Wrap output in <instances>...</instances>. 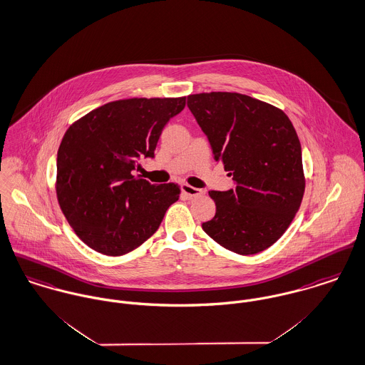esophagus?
Wrapping results in <instances>:
<instances>
[{
    "instance_id": "obj_1",
    "label": "esophagus",
    "mask_w": 365,
    "mask_h": 365,
    "mask_svg": "<svg viewBox=\"0 0 365 365\" xmlns=\"http://www.w3.org/2000/svg\"><path fill=\"white\" fill-rule=\"evenodd\" d=\"M181 190H182V192H184L187 197H190V198L200 197V195L203 194V191H202V190L195 188V187H191L190 184H182V185H181Z\"/></svg>"
}]
</instances>
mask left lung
<instances>
[{
  "label": "left lung",
  "mask_w": 365,
  "mask_h": 365,
  "mask_svg": "<svg viewBox=\"0 0 365 365\" xmlns=\"http://www.w3.org/2000/svg\"><path fill=\"white\" fill-rule=\"evenodd\" d=\"M187 104L215 160L223 162L235 182L234 190L209 192L216 215L202 229L235 254H258L287 230L302 200L297 133L280 108L247 95H190Z\"/></svg>",
  "instance_id": "8db88e82"
}]
</instances>
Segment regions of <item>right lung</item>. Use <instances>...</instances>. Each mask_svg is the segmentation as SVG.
Listing matches in <instances>:
<instances>
[{
	"label": "right lung",
	"instance_id": "obj_1",
	"mask_svg": "<svg viewBox=\"0 0 365 365\" xmlns=\"http://www.w3.org/2000/svg\"><path fill=\"white\" fill-rule=\"evenodd\" d=\"M185 98L117 100L73 123L57 153V198L76 235L100 254L118 257L156 232L180 198L174 182L135 177L140 158L155 149Z\"/></svg>",
	"mask_w": 365,
	"mask_h": 365
}]
</instances>
